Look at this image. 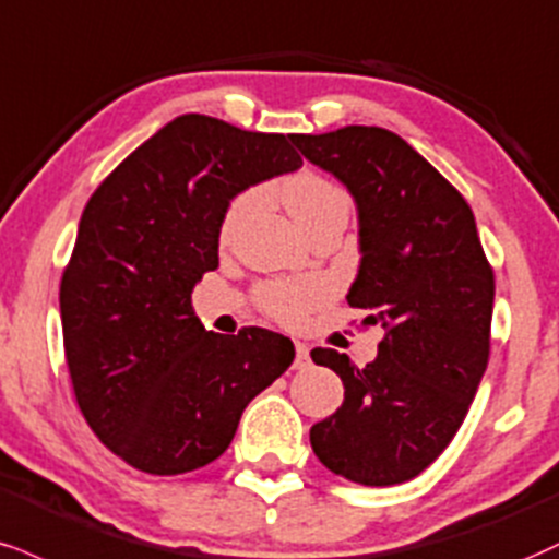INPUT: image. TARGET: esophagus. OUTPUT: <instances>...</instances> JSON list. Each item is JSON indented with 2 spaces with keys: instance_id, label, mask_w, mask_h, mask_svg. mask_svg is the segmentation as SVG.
Instances as JSON below:
<instances>
[{
  "instance_id": "1",
  "label": "esophagus",
  "mask_w": 559,
  "mask_h": 559,
  "mask_svg": "<svg viewBox=\"0 0 559 559\" xmlns=\"http://www.w3.org/2000/svg\"><path fill=\"white\" fill-rule=\"evenodd\" d=\"M294 367L297 369L309 367V348L307 344H301V341H297V359H294Z\"/></svg>"
}]
</instances>
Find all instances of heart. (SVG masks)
Here are the masks:
<instances>
[{
  "label": "heart",
  "mask_w": 559,
  "mask_h": 559,
  "mask_svg": "<svg viewBox=\"0 0 559 559\" xmlns=\"http://www.w3.org/2000/svg\"><path fill=\"white\" fill-rule=\"evenodd\" d=\"M254 192H241L231 200L221 221V234H228L234 224L247 213V207L252 205ZM284 200L292 211L294 218L299 221V226H305L307 221H312L320 211H325L328 205L341 203L346 200V194L333 185V181L318 177V174H297L286 181L284 187ZM331 288L325 281L320 278H305V281H267L254 292V301L267 318H273L281 325H299L312 309H318L322 301L328 299Z\"/></svg>",
  "instance_id": "heart-1"
}]
</instances>
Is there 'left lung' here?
<instances>
[{"label": "left lung", "instance_id": "left-lung-1", "mask_svg": "<svg viewBox=\"0 0 559 559\" xmlns=\"http://www.w3.org/2000/svg\"><path fill=\"white\" fill-rule=\"evenodd\" d=\"M292 143L352 190L361 265L348 305L385 331L367 367L312 348L314 365L331 367L346 393L309 442L348 481L403 484L437 461L466 419L489 361L495 271L463 194L395 132L352 124Z\"/></svg>", "mask_w": 559, "mask_h": 559}]
</instances>
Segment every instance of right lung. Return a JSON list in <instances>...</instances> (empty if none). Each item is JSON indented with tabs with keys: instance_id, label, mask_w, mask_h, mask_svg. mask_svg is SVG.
<instances>
[{
	"instance_id": "obj_1",
	"label": "right lung",
	"mask_w": 559,
	"mask_h": 559,
	"mask_svg": "<svg viewBox=\"0 0 559 559\" xmlns=\"http://www.w3.org/2000/svg\"><path fill=\"white\" fill-rule=\"evenodd\" d=\"M301 156L284 134L181 114L96 187L59 286L64 356L87 427L153 476L203 468L294 361L265 328L205 331L192 288L218 267L228 200Z\"/></svg>"
}]
</instances>
